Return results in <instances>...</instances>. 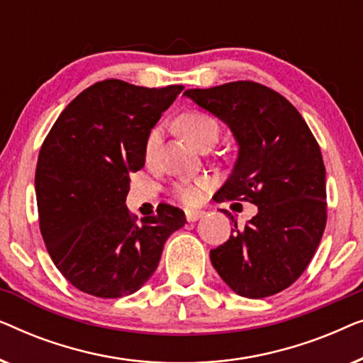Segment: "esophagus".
Returning <instances> with one entry per match:
<instances>
[{
  "mask_svg": "<svg viewBox=\"0 0 363 363\" xmlns=\"http://www.w3.org/2000/svg\"><path fill=\"white\" fill-rule=\"evenodd\" d=\"M185 215H186V220L190 221V223H193V221L200 220V218L205 215V211H201V210H186Z\"/></svg>",
  "mask_w": 363,
  "mask_h": 363,
  "instance_id": "esophagus-1",
  "label": "esophagus"
}]
</instances>
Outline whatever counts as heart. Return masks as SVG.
<instances>
[{"label":"heart","mask_w":363,"mask_h":363,"mask_svg":"<svg viewBox=\"0 0 363 363\" xmlns=\"http://www.w3.org/2000/svg\"><path fill=\"white\" fill-rule=\"evenodd\" d=\"M178 125H180L182 132L200 148L215 142L218 138V133H220V125H218L215 118L200 111H188L182 113L180 118H178ZM158 143H160V130L153 128L145 140L147 160H153L155 158ZM206 186V178H195V180H180L173 183L172 191L178 200L186 203V205H195V203L200 201L201 191Z\"/></svg>","instance_id":"heart-1"}]
</instances>
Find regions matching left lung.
I'll list each match as a JSON object with an SVG mask.
<instances>
[{
    "instance_id": "8db88e82",
    "label": "left lung",
    "mask_w": 363,
    "mask_h": 363,
    "mask_svg": "<svg viewBox=\"0 0 363 363\" xmlns=\"http://www.w3.org/2000/svg\"><path fill=\"white\" fill-rule=\"evenodd\" d=\"M185 96L228 123L240 143L235 170L218 201H247L257 215L210 251L211 264L236 294L262 299L299 279L327 223L325 167L320 147L297 108L252 81ZM228 213V211H223Z\"/></svg>"
}]
</instances>
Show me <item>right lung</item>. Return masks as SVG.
<instances>
[{"label":"right lung","instance_id":"1","mask_svg":"<svg viewBox=\"0 0 363 363\" xmlns=\"http://www.w3.org/2000/svg\"><path fill=\"white\" fill-rule=\"evenodd\" d=\"M183 86L138 87L107 79L82 91L39 150V230L59 272L86 294L116 299L140 289L185 213L158 205L137 221L125 205L130 175L145 165V140Z\"/></svg>","mask_w":363,"mask_h":363}]
</instances>
